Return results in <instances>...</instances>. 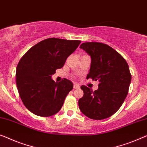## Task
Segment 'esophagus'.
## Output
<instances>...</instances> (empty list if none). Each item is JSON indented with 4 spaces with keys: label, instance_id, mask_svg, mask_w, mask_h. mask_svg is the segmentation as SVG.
Returning a JSON list of instances; mask_svg holds the SVG:
<instances>
[{
    "label": "esophagus",
    "instance_id": "34e87169",
    "mask_svg": "<svg viewBox=\"0 0 147 147\" xmlns=\"http://www.w3.org/2000/svg\"><path fill=\"white\" fill-rule=\"evenodd\" d=\"M73 88H74V89H78V88H80V86L77 84H74Z\"/></svg>",
    "mask_w": 147,
    "mask_h": 147
}]
</instances>
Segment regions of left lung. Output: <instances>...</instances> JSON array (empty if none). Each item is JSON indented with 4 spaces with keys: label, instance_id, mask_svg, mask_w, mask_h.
I'll use <instances>...</instances> for the list:
<instances>
[{
    "label": "left lung",
    "instance_id": "8db88e82",
    "mask_svg": "<svg viewBox=\"0 0 147 147\" xmlns=\"http://www.w3.org/2000/svg\"><path fill=\"white\" fill-rule=\"evenodd\" d=\"M80 48L91 57L86 78L98 80L99 84L95 91L81 86L84 95L78 100V106L90 119H106L120 108L127 96L131 80L128 64L119 53L104 43L86 42Z\"/></svg>",
    "mask_w": 147,
    "mask_h": 147
}]
</instances>
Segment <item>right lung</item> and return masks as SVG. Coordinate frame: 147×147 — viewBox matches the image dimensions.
<instances>
[{
	"label": "right lung",
	"instance_id": "obj_1",
	"mask_svg": "<svg viewBox=\"0 0 147 147\" xmlns=\"http://www.w3.org/2000/svg\"><path fill=\"white\" fill-rule=\"evenodd\" d=\"M80 43V40L45 39L20 59L16 72L17 88L24 105L34 114L49 117L62 108L73 84L66 78L56 82L51 76L63 67Z\"/></svg>",
	"mask_w": 147,
	"mask_h": 147
}]
</instances>
